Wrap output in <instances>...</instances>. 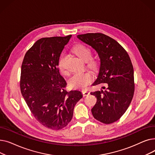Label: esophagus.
Listing matches in <instances>:
<instances>
[{
    "instance_id": "obj_1",
    "label": "esophagus",
    "mask_w": 155,
    "mask_h": 155,
    "mask_svg": "<svg viewBox=\"0 0 155 155\" xmlns=\"http://www.w3.org/2000/svg\"><path fill=\"white\" fill-rule=\"evenodd\" d=\"M82 94H83V96L85 97V96H87V95L90 94V92H87V91H82Z\"/></svg>"
}]
</instances>
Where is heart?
I'll use <instances>...</instances> for the list:
<instances>
[{
  "label": "heart",
  "mask_w": 155,
  "mask_h": 155,
  "mask_svg": "<svg viewBox=\"0 0 155 155\" xmlns=\"http://www.w3.org/2000/svg\"><path fill=\"white\" fill-rule=\"evenodd\" d=\"M73 51L83 61L87 62L88 68L93 70H97L99 68V63L97 59L92 58V52L88 46L78 44L73 48ZM65 58V55L63 54L61 56L58 61V68L63 73H67V71L65 70L64 67V60ZM93 79L92 75L90 72H78L73 74L69 79V84L70 87L80 88L85 89L90 85Z\"/></svg>",
  "instance_id": "heart-1"
}]
</instances>
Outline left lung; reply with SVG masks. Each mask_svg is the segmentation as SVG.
<instances>
[{
  "instance_id": "1",
  "label": "left lung",
  "mask_w": 155,
  "mask_h": 155,
  "mask_svg": "<svg viewBox=\"0 0 155 155\" xmlns=\"http://www.w3.org/2000/svg\"><path fill=\"white\" fill-rule=\"evenodd\" d=\"M77 38L98 53L101 65L93 85H105V91L91 92L97 97L92 109L94 117L109 124L123 116L134 92V70L129 54L115 39L100 32L79 35Z\"/></svg>"
}]
</instances>
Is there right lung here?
Returning <instances> with one entry per match:
<instances>
[{
	"instance_id": "right-lung-1",
	"label": "right lung",
	"mask_w": 155,
	"mask_h": 155,
	"mask_svg": "<svg viewBox=\"0 0 155 155\" xmlns=\"http://www.w3.org/2000/svg\"><path fill=\"white\" fill-rule=\"evenodd\" d=\"M71 38H41L25 54L21 66L22 95L35 119L45 127L59 130L71 121L74 107L82 98L79 91L65 90L60 75V54Z\"/></svg>"
}]
</instances>
